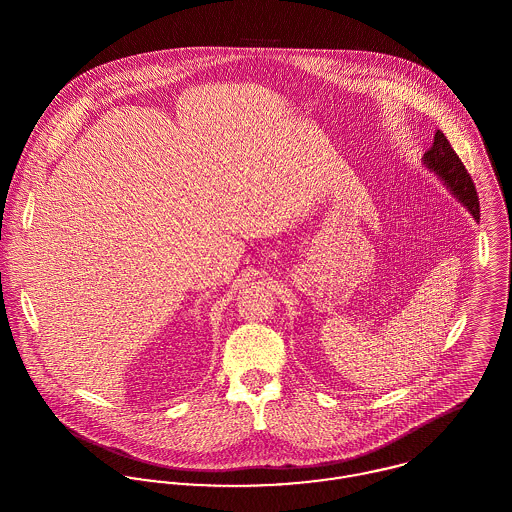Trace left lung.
Segmentation results:
<instances>
[{
  "instance_id": "1",
  "label": "left lung",
  "mask_w": 512,
  "mask_h": 512,
  "mask_svg": "<svg viewBox=\"0 0 512 512\" xmlns=\"http://www.w3.org/2000/svg\"><path fill=\"white\" fill-rule=\"evenodd\" d=\"M424 163L439 175L449 191L467 207V211L473 215V219L479 222V197L477 189L473 185L471 175L467 173L463 161L453 151L443 132H436L434 144L424 153Z\"/></svg>"
}]
</instances>
